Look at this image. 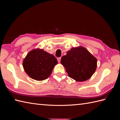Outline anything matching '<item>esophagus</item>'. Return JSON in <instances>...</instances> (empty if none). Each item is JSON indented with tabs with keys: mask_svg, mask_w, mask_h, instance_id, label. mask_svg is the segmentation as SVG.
<instances>
[{
	"mask_svg": "<svg viewBox=\"0 0 120 120\" xmlns=\"http://www.w3.org/2000/svg\"><path fill=\"white\" fill-rule=\"evenodd\" d=\"M57 60L58 62L60 63V60H61V57H58L57 59Z\"/></svg>",
	"mask_w": 120,
	"mask_h": 120,
	"instance_id": "34e87169",
	"label": "esophagus"
}]
</instances>
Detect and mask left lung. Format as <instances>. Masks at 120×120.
I'll list each match as a JSON object with an SVG mask.
<instances>
[{"label":"left lung","mask_w":120,"mask_h":120,"mask_svg":"<svg viewBox=\"0 0 120 120\" xmlns=\"http://www.w3.org/2000/svg\"><path fill=\"white\" fill-rule=\"evenodd\" d=\"M68 77L76 81L88 80L95 72L97 60L82 46L73 48L61 59Z\"/></svg>","instance_id":"8db88e82"}]
</instances>
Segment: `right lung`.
I'll return each mask as SVG.
<instances>
[{"mask_svg": "<svg viewBox=\"0 0 120 120\" xmlns=\"http://www.w3.org/2000/svg\"><path fill=\"white\" fill-rule=\"evenodd\" d=\"M57 64V60L52 54L37 49L27 53L23 61V67L29 77L37 81H43L52 74Z\"/></svg>", "mask_w": 120, "mask_h": 120, "instance_id": "1", "label": "right lung"}]
</instances>
